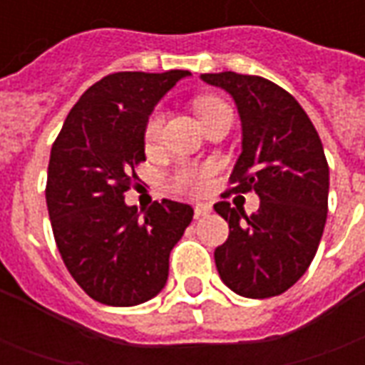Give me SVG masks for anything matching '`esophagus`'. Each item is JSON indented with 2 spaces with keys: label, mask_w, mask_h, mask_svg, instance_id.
Instances as JSON below:
<instances>
[{
  "label": "esophagus",
  "mask_w": 365,
  "mask_h": 365,
  "mask_svg": "<svg viewBox=\"0 0 365 365\" xmlns=\"http://www.w3.org/2000/svg\"><path fill=\"white\" fill-rule=\"evenodd\" d=\"M193 211H195V219H201V217H205V215L211 213V205H207V203H197Z\"/></svg>",
  "instance_id": "34e87169"
}]
</instances>
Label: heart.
Listing matches in <instances>:
<instances>
[{
    "label": "heart",
    "mask_w": 365,
    "mask_h": 365,
    "mask_svg": "<svg viewBox=\"0 0 365 365\" xmlns=\"http://www.w3.org/2000/svg\"><path fill=\"white\" fill-rule=\"evenodd\" d=\"M193 107H195L201 123H207L209 119H213L217 113L229 109V105L225 103L222 99L213 96L197 97ZM162 128H164V113L156 109V111H152L150 117L146 119V125H144V144L148 148H152V146H156L160 143ZM209 178H211V168L209 166L180 164L172 172V175H170V185L175 191H185V193L199 195V193H203L207 190Z\"/></svg>",
    "instance_id": "b5f03b06"
}]
</instances>
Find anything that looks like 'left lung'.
I'll use <instances>...</instances> for the list:
<instances>
[{
	"label": "left lung",
	"mask_w": 365,
	"mask_h": 365,
	"mask_svg": "<svg viewBox=\"0 0 365 365\" xmlns=\"http://www.w3.org/2000/svg\"><path fill=\"white\" fill-rule=\"evenodd\" d=\"M229 91L242 120V152L222 193L256 191L250 217L229 201L215 211L229 222L215 264L227 287L250 299L282 295L311 266L329 211V164L313 123L297 99L260 76L201 74Z\"/></svg>",
	"instance_id": "1"
}]
</instances>
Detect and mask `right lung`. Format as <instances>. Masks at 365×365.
<instances>
[{
  "label": "right lung",
  "instance_id": "1",
  "mask_svg": "<svg viewBox=\"0 0 365 365\" xmlns=\"http://www.w3.org/2000/svg\"><path fill=\"white\" fill-rule=\"evenodd\" d=\"M187 70L117 72L86 91L52 144L46 207L76 283L103 305H140L166 285L170 252L193 219L185 203L154 201L140 217L125 193L138 180L148 115Z\"/></svg>",
  "mask_w": 365,
  "mask_h": 365
}]
</instances>
